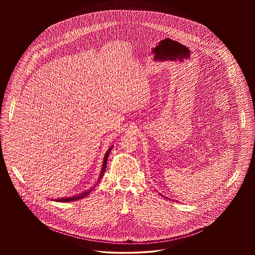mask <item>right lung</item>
<instances>
[{"label": "right lung", "instance_id": "add662e5", "mask_svg": "<svg viewBox=\"0 0 255 255\" xmlns=\"http://www.w3.org/2000/svg\"><path fill=\"white\" fill-rule=\"evenodd\" d=\"M113 149V146H111L109 149H108V151L106 152V154H105V157H104V160H103V164H102V168H101V173H100V176H99V180H98V182L100 181V179L103 177V175H104V172H105V170H106V165H107V159H108V156H109L110 152H111V150ZM92 191V189H89V190H87L85 192H83V193H81V194H77L75 195V196H73V197H69V198H61V199H58V200H55L56 202H61V203H67V202H72V201H77V200H79V199H82V198H84L85 196L87 195L90 194V192Z\"/></svg>", "mask_w": 255, "mask_h": 255}]
</instances>
